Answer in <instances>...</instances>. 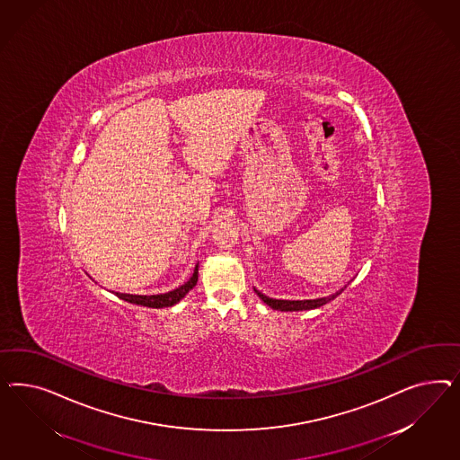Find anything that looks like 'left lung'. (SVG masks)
<instances>
[{"mask_svg": "<svg viewBox=\"0 0 460 460\" xmlns=\"http://www.w3.org/2000/svg\"><path fill=\"white\" fill-rule=\"evenodd\" d=\"M344 288H341L339 292L332 293L329 296H322V298H314V300H277V298H270L265 293L260 292L254 288L256 295L265 302L266 305L271 306L273 310H281V312H298V310H312V308H319L325 305L329 302H332L337 295H341Z\"/></svg>", "mask_w": 460, "mask_h": 460, "instance_id": "1", "label": "left lung"}]
</instances>
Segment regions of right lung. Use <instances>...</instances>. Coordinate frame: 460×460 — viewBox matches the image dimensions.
<instances>
[{"instance_id":"1","label":"right lung","mask_w":460,"mask_h":460,"mask_svg":"<svg viewBox=\"0 0 460 460\" xmlns=\"http://www.w3.org/2000/svg\"><path fill=\"white\" fill-rule=\"evenodd\" d=\"M197 279H199V263L195 265L194 275L189 279V281H185L183 285H181L175 290H172V292L160 293V295H129V293L116 292V295L126 302H129V304L150 306V308H164V306L179 304L181 298L197 285Z\"/></svg>"}]
</instances>
